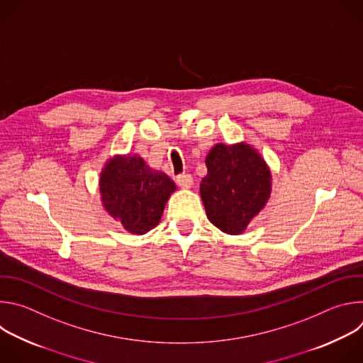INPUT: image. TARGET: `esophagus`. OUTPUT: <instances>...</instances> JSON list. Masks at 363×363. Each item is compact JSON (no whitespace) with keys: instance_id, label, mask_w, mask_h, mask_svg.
I'll list each match as a JSON object with an SVG mask.
<instances>
[{"instance_id":"1","label":"esophagus","mask_w":363,"mask_h":363,"mask_svg":"<svg viewBox=\"0 0 363 363\" xmlns=\"http://www.w3.org/2000/svg\"><path fill=\"white\" fill-rule=\"evenodd\" d=\"M177 184L184 188V189H188L192 186L194 181H192V177L189 174H184V175H178L177 177Z\"/></svg>"}]
</instances>
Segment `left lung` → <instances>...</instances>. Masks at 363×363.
<instances>
[{"label": "left lung", "mask_w": 363, "mask_h": 363, "mask_svg": "<svg viewBox=\"0 0 363 363\" xmlns=\"http://www.w3.org/2000/svg\"><path fill=\"white\" fill-rule=\"evenodd\" d=\"M199 194L208 220L238 235L263 211L272 195V172L264 158L245 142L217 143L205 158Z\"/></svg>", "instance_id": "obj_1"}]
</instances>
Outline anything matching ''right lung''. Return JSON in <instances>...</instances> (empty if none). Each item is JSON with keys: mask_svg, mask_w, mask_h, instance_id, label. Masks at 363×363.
<instances>
[{"mask_svg": "<svg viewBox=\"0 0 363 363\" xmlns=\"http://www.w3.org/2000/svg\"><path fill=\"white\" fill-rule=\"evenodd\" d=\"M99 189L105 211L126 231L142 235L160 224L177 185L138 155H115L100 172Z\"/></svg>", "mask_w": 363, "mask_h": 363, "instance_id": "right-lung-1", "label": "right lung"}]
</instances>
